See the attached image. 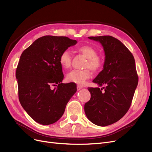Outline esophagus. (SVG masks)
<instances>
[{
  "label": "esophagus",
  "instance_id": "1",
  "mask_svg": "<svg viewBox=\"0 0 152 152\" xmlns=\"http://www.w3.org/2000/svg\"><path fill=\"white\" fill-rule=\"evenodd\" d=\"M77 90H78V91H79V90H80L81 89L83 88V86H80V85H77Z\"/></svg>",
  "mask_w": 152,
  "mask_h": 152
}]
</instances>
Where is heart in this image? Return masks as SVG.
Returning <instances> with one entry per match:
<instances>
[{
    "instance_id": "b5f03b06",
    "label": "heart",
    "mask_w": 152,
    "mask_h": 152,
    "mask_svg": "<svg viewBox=\"0 0 152 152\" xmlns=\"http://www.w3.org/2000/svg\"><path fill=\"white\" fill-rule=\"evenodd\" d=\"M77 50L87 58L84 70H74L69 72L66 79L69 82L76 84H83L91 77V68L93 71L100 70L103 65V59L97 54V50L89 45H83L77 48ZM71 53L66 50H64L59 56V63L64 69H68L71 66Z\"/></svg>"
}]
</instances>
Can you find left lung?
<instances>
[{"mask_svg":"<svg viewBox=\"0 0 152 152\" xmlns=\"http://www.w3.org/2000/svg\"><path fill=\"white\" fill-rule=\"evenodd\" d=\"M103 47V70L93 80L99 87H88L91 99L84 105L87 118L96 125L107 126L127 112L138 83L134 56L120 40L110 35L89 37Z\"/></svg>","mask_w":152,"mask_h":152,"instance_id":"left-lung-1","label":"left lung"}]
</instances>
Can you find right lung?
<instances>
[{
  "mask_svg": "<svg viewBox=\"0 0 152 152\" xmlns=\"http://www.w3.org/2000/svg\"><path fill=\"white\" fill-rule=\"evenodd\" d=\"M77 42L66 37L44 36L21 55L16 72L18 97L22 107L39 124L57 122L76 93L74 82L62 83L64 75L59 56Z\"/></svg>",
  "mask_w": 152,
  "mask_h": 152,
  "instance_id": "right-lung-1",
  "label": "right lung"
}]
</instances>
